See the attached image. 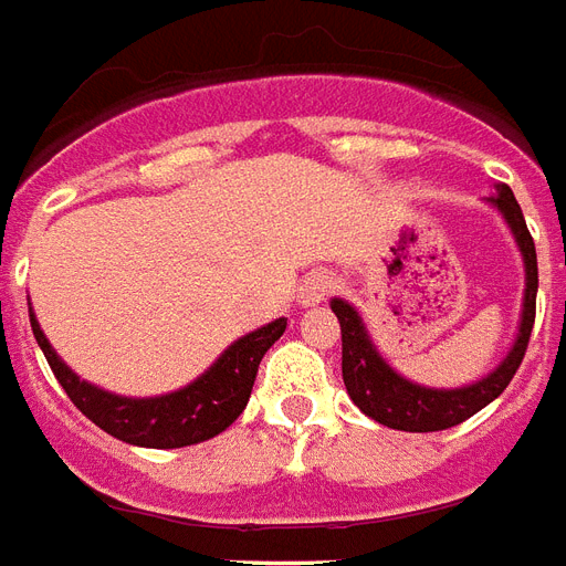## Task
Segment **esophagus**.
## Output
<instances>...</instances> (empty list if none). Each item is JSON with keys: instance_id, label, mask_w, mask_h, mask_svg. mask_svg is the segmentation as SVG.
<instances>
[{"instance_id": "obj_1", "label": "esophagus", "mask_w": 566, "mask_h": 566, "mask_svg": "<svg viewBox=\"0 0 566 566\" xmlns=\"http://www.w3.org/2000/svg\"><path fill=\"white\" fill-rule=\"evenodd\" d=\"M331 292H334V277L325 274V271H313L310 277H304V283L298 289L301 307H316V304L328 298Z\"/></svg>"}]
</instances>
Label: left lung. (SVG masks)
I'll return each mask as SVG.
<instances>
[{"label": "left lung", "mask_w": 566, "mask_h": 566, "mask_svg": "<svg viewBox=\"0 0 566 566\" xmlns=\"http://www.w3.org/2000/svg\"><path fill=\"white\" fill-rule=\"evenodd\" d=\"M510 227L516 248L525 265V295H522L520 331L516 339L499 367L486 373L483 379L462 385V388H429L418 381L399 376L388 360L381 358L360 313L348 301L331 298V310L339 318L343 334V381L352 402L367 418L381 427L402 429V432H439L469 420L480 409H486L492 399H499L510 379L516 376L525 348H528L531 328H534V307H537V250L531 232L522 218V208L507 185H495V197L486 199Z\"/></svg>", "instance_id": "obj_1"}]
</instances>
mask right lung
I'll return each mask as SVG.
<instances>
[{
  "mask_svg": "<svg viewBox=\"0 0 566 566\" xmlns=\"http://www.w3.org/2000/svg\"><path fill=\"white\" fill-rule=\"evenodd\" d=\"M29 322H32V334L44 352L46 364L76 409L113 439L157 450L187 448V444H199L223 432L248 406L259 360L265 358L268 348L286 331V318H274L262 328L238 337L232 346L220 352V358L202 376L172 394L118 397L92 381L80 379L74 369L59 358L56 348L50 346V339L38 325L32 307H29Z\"/></svg>",
  "mask_w": 566,
  "mask_h": 566,
  "instance_id": "obj_1",
  "label": "right lung"
}]
</instances>
